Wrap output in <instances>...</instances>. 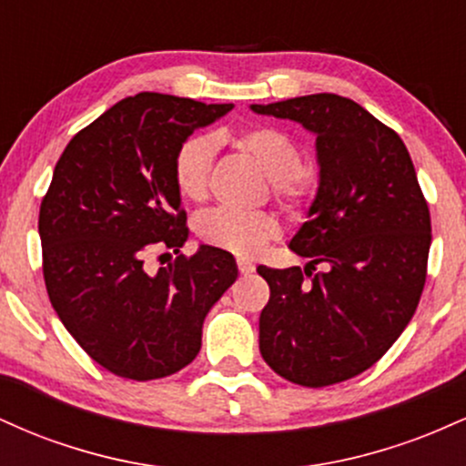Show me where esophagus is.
<instances>
[{
	"instance_id": "obj_1",
	"label": "esophagus",
	"mask_w": 466,
	"mask_h": 466,
	"mask_svg": "<svg viewBox=\"0 0 466 466\" xmlns=\"http://www.w3.org/2000/svg\"><path fill=\"white\" fill-rule=\"evenodd\" d=\"M237 265H238V271H240V274H243V276H248V274H251V271L256 269L254 263H249V260H243V258H238Z\"/></svg>"
}]
</instances>
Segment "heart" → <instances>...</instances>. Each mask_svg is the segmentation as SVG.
Segmentation results:
<instances>
[{
	"label": "heart",
	"mask_w": 466,
	"mask_h": 466,
	"mask_svg": "<svg viewBox=\"0 0 466 466\" xmlns=\"http://www.w3.org/2000/svg\"><path fill=\"white\" fill-rule=\"evenodd\" d=\"M234 147L248 153L271 179L278 199L289 206L307 201L311 179L302 173V155L287 133L271 127H251L232 136ZM215 142L210 137H190L175 155V184L188 201H203L210 190V170ZM195 232L203 243L232 251L237 256H254L265 243L280 234V223L271 212H240L217 208L197 218Z\"/></svg>",
	"instance_id": "b5f03b06"
}]
</instances>
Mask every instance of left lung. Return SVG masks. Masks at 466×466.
<instances>
[{
  "label": "left lung",
  "mask_w": 466,
  "mask_h": 466,
  "mask_svg": "<svg viewBox=\"0 0 466 466\" xmlns=\"http://www.w3.org/2000/svg\"><path fill=\"white\" fill-rule=\"evenodd\" d=\"M249 109L313 133L319 168L289 243L309 258L304 271L256 269L271 291L260 355L287 381L333 386L374 366L410 324L425 287L430 208L403 140L355 100L311 94Z\"/></svg>",
  "instance_id": "1"
}]
</instances>
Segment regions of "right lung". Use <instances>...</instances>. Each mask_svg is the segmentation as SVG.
<instances>
[{
  "mask_svg": "<svg viewBox=\"0 0 466 466\" xmlns=\"http://www.w3.org/2000/svg\"><path fill=\"white\" fill-rule=\"evenodd\" d=\"M232 106L136 94L78 131L56 162L39 212L47 296L80 349L117 377L151 381L188 366L203 319L237 280L234 256L212 245L144 269L151 249L188 240L175 155Z\"/></svg>",
  "mask_w": 466,
  "mask_h": 466,
  "instance_id": "add662e5",
  "label": "right lung"
}]
</instances>
